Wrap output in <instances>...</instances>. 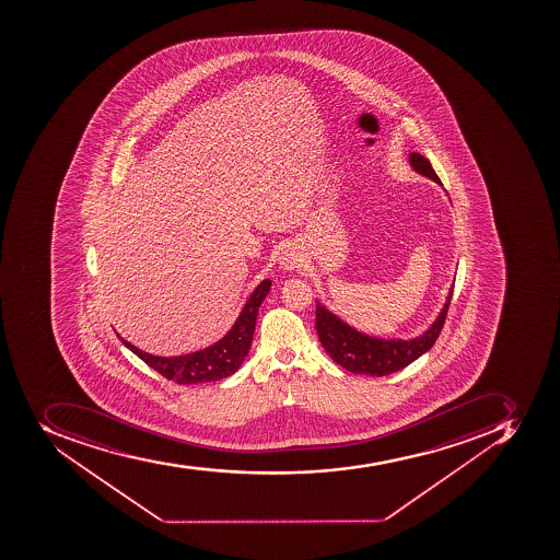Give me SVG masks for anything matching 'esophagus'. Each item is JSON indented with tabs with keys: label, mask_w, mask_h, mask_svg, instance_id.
Masks as SVG:
<instances>
[{
	"label": "esophagus",
	"mask_w": 560,
	"mask_h": 560,
	"mask_svg": "<svg viewBox=\"0 0 560 560\" xmlns=\"http://www.w3.org/2000/svg\"><path fill=\"white\" fill-rule=\"evenodd\" d=\"M278 262H280V266L287 269V271H292V269L300 268L301 257L292 246H287V248H283L280 255H278Z\"/></svg>",
	"instance_id": "1"
}]
</instances>
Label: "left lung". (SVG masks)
Listing matches in <instances>:
<instances>
[{
    "mask_svg": "<svg viewBox=\"0 0 560 560\" xmlns=\"http://www.w3.org/2000/svg\"><path fill=\"white\" fill-rule=\"evenodd\" d=\"M410 165L416 173L423 174L427 178L442 185L430 160L424 159L423 155L410 153ZM451 298H453V287L450 289L446 305L441 310L435 323L421 337L412 338V340H400V338L382 340V338L364 335L358 329L350 328L349 324L331 314L318 301L317 310H315L317 312L315 329H317L318 340L323 343L324 350L331 355L335 363L340 364L341 369L352 373H364L372 377H384V375L409 366L412 361L418 360L419 355H423L424 352L432 349L436 338L441 335L442 326L446 323Z\"/></svg>",
    "mask_w": 560,
    "mask_h": 560,
    "instance_id": "8db88e82",
    "label": "left lung"
}]
</instances>
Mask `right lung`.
I'll return each mask as SVG.
<instances>
[{
    "label": "right lung",
    "instance_id": "obj_1",
    "mask_svg": "<svg viewBox=\"0 0 560 560\" xmlns=\"http://www.w3.org/2000/svg\"><path fill=\"white\" fill-rule=\"evenodd\" d=\"M269 289H271V280L266 278L252 292V296L243 306L242 314L237 317L231 331L213 346L190 352V354L174 355V358L151 355L137 349L119 335L118 337L127 349L132 350L133 354L139 355L148 366L156 370L168 381L178 382V384L222 381V378L231 377L232 373L236 372L245 361L246 354L250 350L252 338H254L259 306L264 298L268 296Z\"/></svg>",
    "mask_w": 560,
    "mask_h": 560
}]
</instances>
